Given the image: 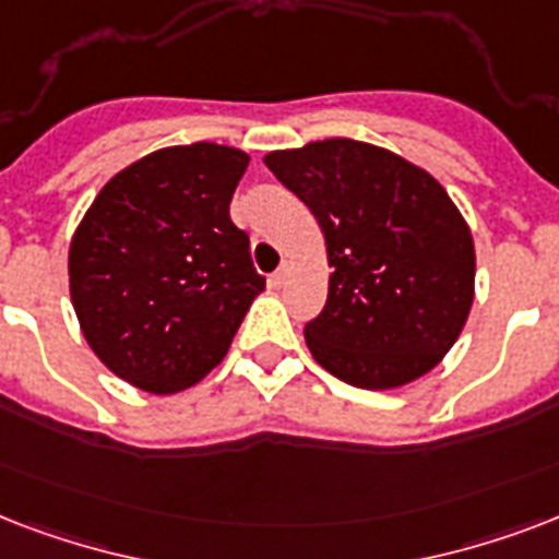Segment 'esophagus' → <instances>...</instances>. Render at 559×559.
Instances as JSON below:
<instances>
[{"label": "esophagus", "mask_w": 559, "mask_h": 559, "mask_svg": "<svg viewBox=\"0 0 559 559\" xmlns=\"http://www.w3.org/2000/svg\"><path fill=\"white\" fill-rule=\"evenodd\" d=\"M287 278H289V263H281L278 272H272L270 284H272V287H275V289H278V287H284V284H287Z\"/></svg>", "instance_id": "obj_1"}]
</instances>
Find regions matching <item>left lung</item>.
<instances>
[{"mask_svg": "<svg viewBox=\"0 0 559 559\" xmlns=\"http://www.w3.org/2000/svg\"><path fill=\"white\" fill-rule=\"evenodd\" d=\"M263 165L322 228L328 305L305 328L316 362L368 391L432 371L476 298L473 235L441 182L357 139L272 151Z\"/></svg>", "mask_w": 559, "mask_h": 559, "instance_id": "1", "label": "left lung"}]
</instances>
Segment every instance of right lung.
<instances>
[{
    "label": "right lung",
    "instance_id": "obj_1",
    "mask_svg": "<svg viewBox=\"0 0 559 559\" xmlns=\"http://www.w3.org/2000/svg\"><path fill=\"white\" fill-rule=\"evenodd\" d=\"M249 153L193 142L118 170L69 243V296L83 340L109 371L177 394L226 357L263 293L228 202Z\"/></svg>",
    "mask_w": 559,
    "mask_h": 559
}]
</instances>
